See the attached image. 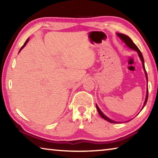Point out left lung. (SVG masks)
<instances>
[{
    "instance_id": "8db88e82",
    "label": "left lung",
    "mask_w": 158,
    "mask_h": 158,
    "mask_svg": "<svg viewBox=\"0 0 158 158\" xmlns=\"http://www.w3.org/2000/svg\"><path fill=\"white\" fill-rule=\"evenodd\" d=\"M118 35V37L121 38L125 44H127V47H129L130 49H132L134 50L137 51V52H138V54L139 56V58L141 60V61H142V64H143V68L144 69V71H145V74H146V79H147V81H148V76H147V73H146V69H145V66H144V60H143V57L142 56V53H141V52H140V50L139 49V48L137 47V45H136L135 43H134L133 41L131 40L129 37H128L127 35H125L124 34H121V33H117ZM148 90H147V93H146V100H145V102H144V104H143V106L142 109L145 106L147 102V100H148ZM96 107H97V109L98 111V113L100 115L101 117L102 118H104L105 120H106V121H107L109 123H119V122H116V121H111V119H109L108 117H106V116H105L102 114V112L100 111V109H99V107L98 106V105H96Z\"/></svg>"
}]
</instances>
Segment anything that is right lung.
Segmentation results:
<instances>
[{
  "label": "right lung",
  "instance_id": "obj_1",
  "mask_svg": "<svg viewBox=\"0 0 158 158\" xmlns=\"http://www.w3.org/2000/svg\"><path fill=\"white\" fill-rule=\"evenodd\" d=\"M28 39H27V40H26V41L25 42V43H24V44H23V46H22V47H21V49H20V51H21V49H23V47H24V46H25V45L26 44V43H27V42H28ZM20 51H19V52H20Z\"/></svg>",
  "mask_w": 158,
  "mask_h": 158
}]
</instances>
